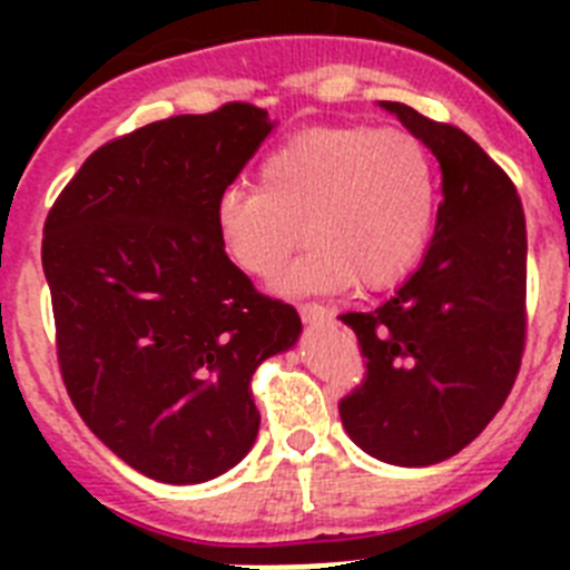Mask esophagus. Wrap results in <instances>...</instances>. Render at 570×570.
I'll return each mask as SVG.
<instances>
[{
    "label": "esophagus",
    "mask_w": 570,
    "mask_h": 570,
    "mask_svg": "<svg viewBox=\"0 0 570 570\" xmlns=\"http://www.w3.org/2000/svg\"><path fill=\"white\" fill-rule=\"evenodd\" d=\"M299 316L305 325H322V322L331 320V311L325 305H316V302H305V305H299Z\"/></svg>",
    "instance_id": "esophagus-1"
}]
</instances>
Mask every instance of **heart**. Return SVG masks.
Masks as SVG:
<instances>
[{
    "label": "heart",
    "mask_w": 570,
    "mask_h": 570,
    "mask_svg": "<svg viewBox=\"0 0 570 570\" xmlns=\"http://www.w3.org/2000/svg\"><path fill=\"white\" fill-rule=\"evenodd\" d=\"M214 216L228 256L254 279H274L305 236L314 242L282 279L285 294L391 288L434 230V156L405 128L305 130L262 159L256 188H225Z\"/></svg>",
    "instance_id": "1"
}]
</instances>
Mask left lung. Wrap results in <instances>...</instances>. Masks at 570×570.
Returning a JSON list of instances; mask_svg holds the SVG:
<instances>
[{"instance_id": "8db88e82", "label": "left lung", "mask_w": 570, "mask_h": 570, "mask_svg": "<svg viewBox=\"0 0 570 570\" xmlns=\"http://www.w3.org/2000/svg\"><path fill=\"white\" fill-rule=\"evenodd\" d=\"M380 105L436 156L442 203L400 291L340 316L367 360L340 416L365 454L422 468L460 454L511 394L525 347V214L505 170L465 130Z\"/></svg>"}]
</instances>
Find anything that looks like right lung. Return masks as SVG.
Segmentation results:
<instances>
[{"instance_id": "1", "label": "right lung", "mask_w": 570, "mask_h": 570, "mask_svg": "<svg viewBox=\"0 0 570 570\" xmlns=\"http://www.w3.org/2000/svg\"><path fill=\"white\" fill-rule=\"evenodd\" d=\"M271 130L248 102L150 122L94 150L45 219L70 402L150 480L196 485L248 454L250 376L299 340V314L250 285L214 216Z\"/></svg>"}]
</instances>
